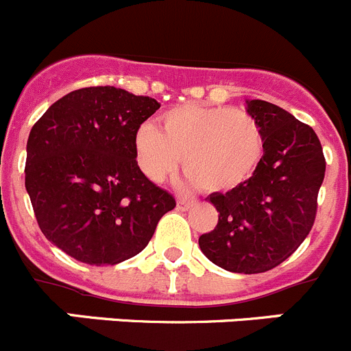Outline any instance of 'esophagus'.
Segmentation results:
<instances>
[{"instance_id": "esophagus-1", "label": "esophagus", "mask_w": 351, "mask_h": 351, "mask_svg": "<svg viewBox=\"0 0 351 351\" xmlns=\"http://www.w3.org/2000/svg\"><path fill=\"white\" fill-rule=\"evenodd\" d=\"M191 206H193V202H189V199H186V198H179L178 199V208L182 210V212L189 210Z\"/></svg>"}]
</instances>
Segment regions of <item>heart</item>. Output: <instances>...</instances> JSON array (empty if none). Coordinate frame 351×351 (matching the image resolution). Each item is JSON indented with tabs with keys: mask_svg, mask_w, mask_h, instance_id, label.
I'll list each match as a JSON object with an SVG mask.
<instances>
[{
	"mask_svg": "<svg viewBox=\"0 0 351 351\" xmlns=\"http://www.w3.org/2000/svg\"><path fill=\"white\" fill-rule=\"evenodd\" d=\"M134 155L149 181H165L182 156L191 184L226 193L255 173L263 155V132L246 110L186 103L165 110L158 129L143 123L134 134Z\"/></svg>",
	"mask_w": 351,
	"mask_h": 351,
	"instance_id": "obj_1",
	"label": "heart"
}]
</instances>
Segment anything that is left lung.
<instances>
[{"label":"left lung","mask_w":351,"mask_h":351,"mask_svg":"<svg viewBox=\"0 0 351 351\" xmlns=\"http://www.w3.org/2000/svg\"><path fill=\"white\" fill-rule=\"evenodd\" d=\"M246 112L262 128V160L245 184L210 195L219 222L198 243L215 265L260 274L285 262L308 236L326 158L313 129L281 106L248 99Z\"/></svg>","instance_id":"1"}]
</instances>
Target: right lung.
Returning <instances> with one entry per match:
<instances>
[{"label":"right lung","instance_id":"obj_1","mask_svg":"<svg viewBox=\"0 0 351 351\" xmlns=\"http://www.w3.org/2000/svg\"><path fill=\"white\" fill-rule=\"evenodd\" d=\"M158 108L113 86L82 88L31 129L25 189L43 234L72 258L115 265L138 255L176 206L134 155L136 131Z\"/></svg>","mask_w":351,"mask_h":351}]
</instances>
